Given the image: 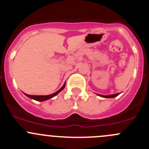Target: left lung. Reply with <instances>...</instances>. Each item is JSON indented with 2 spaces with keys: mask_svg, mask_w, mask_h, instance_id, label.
I'll list each match as a JSON object with an SVG mask.
<instances>
[{
  "mask_svg": "<svg viewBox=\"0 0 149 149\" xmlns=\"http://www.w3.org/2000/svg\"><path fill=\"white\" fill-rule=\"evenodd\" d=\"M118 95H120V93L113 94V95H100V96L104 97V98H114V97L117 96Z\"/></svg>",
  "mask_w": 149,
  "mask_h": 149,
  "instance_id": "1",
  "label": "left lung"
}]
</instances>
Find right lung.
<instances>
[{"instance_id":"add662e5","label":"right lung","mask_w":149,"mask_h":149,"mask_svg":"<svg viewBox=\"0 0 149 149\" xmlns=\"http://www.w3.org/2000/svg\"><path fill=\"white\" fill-rule=\"evenodd\" d=\"M64 87H65V85H63V86L61 87V88H60L58 91H56V93H53V94H51V95H28V94H26V93H24V94L27 97L32 98V99L36 100V101H46V100L53 98V97L55 96V95H56L58 93L61 92V91L64 89Z\"/></svg>"}]
</instances>
